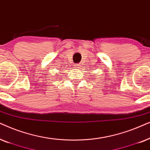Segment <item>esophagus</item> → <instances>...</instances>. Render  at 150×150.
I'll return each mask as SVG.
<instances>
[{"mask_svg":"<svg viewBox=\"0 0 150 150\" xmlns=\"http://www.w3.org/2000/svg\"><path fill=\"white\" fill-rule=\"evenodd\" d=\"M80 67V66L79 65H76V68H79Z\"/></svg>","mask_w":150,"mask_h":150,"instance_id":"obj_1","label":"esophagus"}]
</instances>
